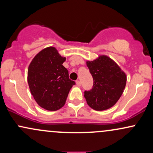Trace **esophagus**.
<instances>
[{
  "instance_id": "1",
  "label": "esophagus",
  "mask_w": 153,
  "mask_h": 153,
  "mask_svg": "<svg viewBox=\"0 0 153 153\" xmlns=\"http://www.w3.org/2000/svg\"><path fill=\"white\" fill-rule=\"evenodd\" d=\"M76 84L78 85V86H80V85H81V82H80L79 80H76Z\"/></svg>"
}]
</instances>
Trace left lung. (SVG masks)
Returning a JSON list of instances; mask_svg holds the SVG:
<instances>
[{"label":"left lung","instance_id":"left-lung-1","mask_svg":"<svg viewBox=\"0 0 153 153\" xmlns=\"http://www.w3.org/2000/svg\"><path fill=\"white\" fill-rule=\"evenodd\" d=\"M86 65L94 79L92 88L84 92L88 105L96 111L108 109L123 94L127 75L114 61L105 55L87 61Z\"/></svg>","mask_w":153,"mask_h":153}]
</instances>
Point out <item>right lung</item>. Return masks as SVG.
Here are the masks:
<instances>
[{
  "mask_svg": "<svg viewBox=\"0 0 153 153\" xmlns=\"http://www.w3.org/2000/svg\"><path fill=\"white\" fill-rule=\"evenodd\" d=\"M53 47H47L32 59L28 69V83L39 106L57 111L65 103L69 91L75 82L69 78L65 61Z\"/></svg>",
  "mask_w": 153,
  "mask_h": 153,
  "instance_id": "1",
  "label": "right lung"
}]
</instances>
